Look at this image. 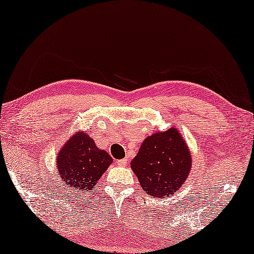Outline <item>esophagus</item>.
<instances>
[{
  "instance_id": "1",
  "label": "esophagus",
  "mask_w": 254,
  "mask_h": 254,
  "mask_svg": "<svg viewBox=\"0 0 254 254\" xmlns=\"http://www.w3.org/2000/svg\"><path fill=\"white\" fill-rule=\"evenodd\" d=\"M117 164L120 165V166H125L127 164V159L124 158V159H119V161H117Z\"/></svg>"
}]
</instances>
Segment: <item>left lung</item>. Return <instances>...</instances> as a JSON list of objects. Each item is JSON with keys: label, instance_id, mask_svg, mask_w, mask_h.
Here are the masks:
<instances>
[{"label": "left lung", "instance_id": "obj_1", "mask_svg": "<svg viewBox=\"0 0 254 254\" xmlns=\"http://www.w3.org/2000/svg\"><path fill=\"white\" fill-rule=\"evenodd\" d=\"M192 158L176 128L152 134L130 163L142 189L155 197L169 196L184 185Z\"/></svg>", "mask_w": 254, "mask_h": 254}]
</instances>
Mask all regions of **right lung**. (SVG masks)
I'll return each instance as SVG.
<instances>
[{
	"mask_svg": "<svg viewBox=\"0 0 254 254\" xmlns=\"http://www.w3.org/2000/svg\"><path fill=\"white\" fill-rule=\"evenodd\" d=\"M112 158L97 148L86 133H76L59 152L57 165L61 179L68 189L89 193L106 171Z\"/></svg>",
	"mask_w": 254,
	"mask_h": 254,
	"instance_id": "obj_1",
	"label": "right lung"
}]
</instances>
